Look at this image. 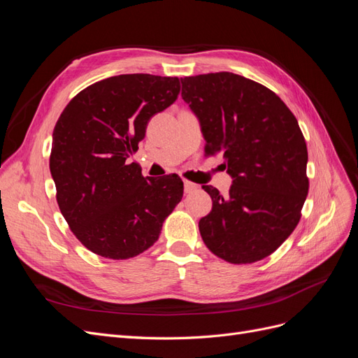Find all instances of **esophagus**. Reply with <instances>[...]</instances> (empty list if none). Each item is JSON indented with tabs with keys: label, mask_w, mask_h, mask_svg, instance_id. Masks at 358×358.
<instances>
[{
	"label": "esophagus",
	"mask_w": 358,
	"mask_h": 358,
	"mask_svg": "<svg viewBox=\"0 0 358 358\" xmlns=\"http://www.w3.org/2000/svg\"><path fill=\"white\" fill-rule=\"evenodd\" d=\"M183 187H185V192H187V194L194 192V191L197 189L196 183H192V182H189V180H183Z\"/></svg>",
	"instance_id": "34e87169"
}]
</instances>
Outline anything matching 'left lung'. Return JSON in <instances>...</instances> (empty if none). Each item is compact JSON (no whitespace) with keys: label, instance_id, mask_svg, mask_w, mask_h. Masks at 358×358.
<instances>
[{"label":"left lung","instance_id":"1","mask_svg":"<svg viewBox=\"0 0 358 358\" xmlns=\"http://www.w3.org/2000/svg\"><path fill=\"white\" fill-rule=\"evenodd\" d=\"M182 80V99L197 115L208 155L222 152L233 185L227 196L203 185L212 210L201 239L233 264L268 257L297 227L305 204L308 148L296 116L266 86L221 71Z\"/></svg>","mask_w":358,"mask_h":358}]
</instances>
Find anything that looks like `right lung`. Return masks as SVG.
I'll return each instance as SVG.
<instances>
[{"instance_id": "1", "label": "right lung", "mask_w": 358, "mask_h": 358, "mask_svg": "<svg viewBox=\"0 0 358 358\" xmlns=\"http://www.w3.org/2000/svg\"><path fill=\"white\" fill-rule=\"evenodd\" d=\"M178 78L121 74L80 91L53 128L49 167L70 230L91 252L133 258L152 246L183 196L178 175L146 180L137 152L149 119L176 101Z\"/></svg>"}]
</instances>
